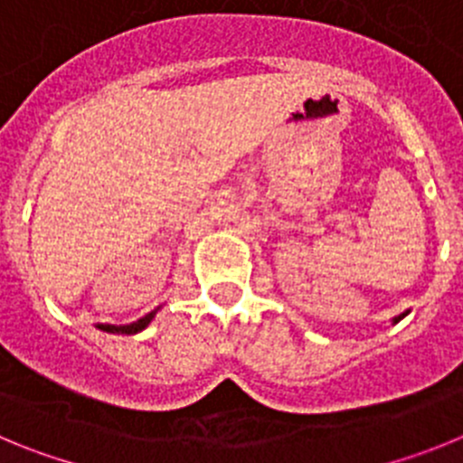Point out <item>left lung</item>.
<instances>
[{
    "label": "left lung",
    "instance_id": "obj_1",
    "mask_svg": "<svg viewBox=\"0 0 463 463\" xmlns=\"http://www.w3.org/2000/svg\"><path fill=\"white\" fill-rule=\"evenodd\" d=\"M406 315H408V310H406V313L396 315V317H394V325H396V322H401V320H403V317H406Z\"/></svg>",
    "mask_w": 463,
    "mask_h": 463
}]
</instances>
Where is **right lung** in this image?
<instances>
[{"label":"right lung","mask_w":463,"mask_h":463,"mask_svg":"<svg viewBox=\"0 0 463 463\" xmlns=\"http://www.w3.org/2000/svg\"><path fill=\"white\" fill-rule=\"evenodd\" d=\"M159 308H155L153 313H148V315H143L141 320H137V322H132V325H97V329H101V331H109V334H127V336H129V334H138V331H143L146 329V326L150 325V322H153V317H155V313H157Z\"/></svg>","instance_id":"1"}]
</instances>
